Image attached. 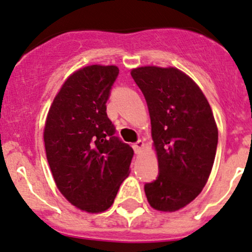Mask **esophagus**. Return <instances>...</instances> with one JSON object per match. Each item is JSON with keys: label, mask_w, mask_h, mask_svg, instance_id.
I'll return each instance as SVG.
<instances>
[{"label": "esophagus", "mask_w": 252, "mask_h": 252, "mask_svg": "<svg viewBox=\"0 0 252 252\" xmlns=\"http://www.w3.org/2000/svg\"><path fill=\"white\" fill-rule=\"evenodd\" d=\"M144 146H145L144 141L143 140H138L137 143H135L134 145H133V149H134L135 154H139V152H141V150L144 149Z\"/></svg>", "instance_id": "esophagus-1"}]
</instances>
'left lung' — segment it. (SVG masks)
I'll use <instances>...</instances> for the list:
<instances>
[{"instance_id": "left-lung-1", "label": "left lung", "mask_w": 252, "mask_h": 252, "mask_svg": "<svg viewBox=\"0 0 252 252\" xmlns=\"http://www.w3.org/2000/svg\"><path fill=\"white\" fill-rule=\"evenodd\" d=\"M131 75L144 96L151 119L152 145L159 174L146 183L152 208L176 212L207 183L218 145V127L202 90L176 67H135Z\"/></svg>"}]
</instances>
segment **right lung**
Wrapping results in <instances>:
<instances>
[{
	"instance_id": "add662e5",
	"label": "right lung",
	"mask_w": 252,
	"mask_h": 252,
	"mask_svg": "<svg viewBox=\"0 0 252 252\" xmlns=\"http://www.w3.org/2000/svg\"><path fill=\"white\" fill-rule=\"evenodd\" d=\"M118 73L115 65L76 70L55 96L45 121V150L56 186L88 213L111 207L133 157V149L114 135L106 113Z\"/></svg>"
}]
</instances>
